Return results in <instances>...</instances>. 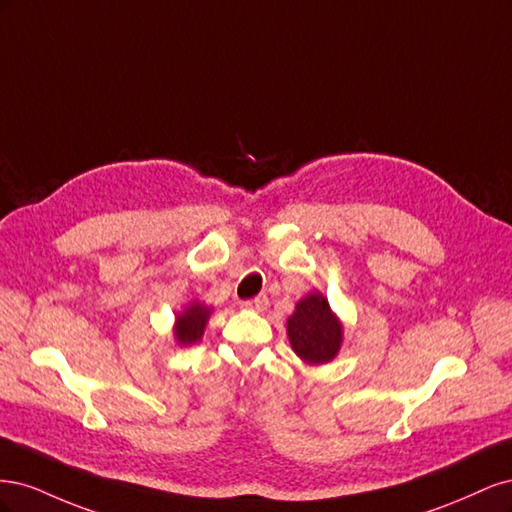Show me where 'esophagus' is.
I'll use <instances>...</instances> for the list:
<instances>
[{"label": "esophagus", "mask_w": 512, "mask_h": 512, "mask_svg": "<svg viewBox=\"0 0 512 512\" xmlns=\"http://www.w3.org/2000/svg\"><path fill=\"white\" fill-rule=\"evenodd\" d=\"M241 305H243L245 309H254V312H262V309H265V307L269 305V299H267V294H258V297L247 299V301H243Z\"/></svg>", "instance_id": "1"}]
</instances>
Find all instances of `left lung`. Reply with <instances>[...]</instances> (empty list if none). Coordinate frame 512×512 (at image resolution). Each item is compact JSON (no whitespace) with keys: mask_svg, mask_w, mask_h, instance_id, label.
Wrapping results in <instances>:
<instances>
[{"mask_svg":"<svg viewBox=\"0 0 512 512\" xmlns=\"http://www.w3.org/2000/svg\"><path fill=\"white\" fill-rule=\"evenodd\" d=\"M288 337L305 363H329L342 344V324L322 294H307L288 318Z\"/></svg>","mask_w":512,"mask_h":512,"instance_id":"8db88e82","label":"left lung"}]
</instances>
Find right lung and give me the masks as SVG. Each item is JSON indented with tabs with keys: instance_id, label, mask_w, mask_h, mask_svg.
<instances>
[{
	"instance_id": "add662e5",
	"label": "right lung",
	"mask_w": 512,
	"mask_h": 512,
	"mask_svg": "<svg viewBox=\"0 0 512 512\" xmlns=\"http://www.w3.org/2000/svg\"><path fill=\"white\" fill-rule=\"evenodd\" d=\"M209 318V309L205 305H192L177 318V339L179 344H194L203 337L205 322Z\"/></svg>"
}]
</instances>
